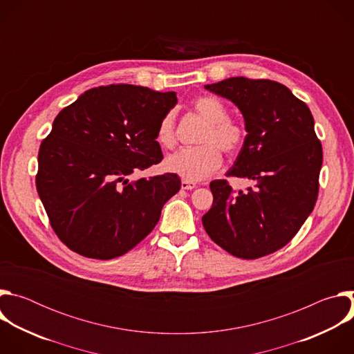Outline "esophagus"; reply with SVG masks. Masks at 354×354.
I'll use <instances>...</instances> for the list:
<instances>
[{"label": "esophagus", "instance_id": "34e87169", "mask_svg": "<svg viewBox=\"0 0 354 354\" xmlns=\"http://www.w3.org/2000/svg\"><path fill=\"white\" fill-rule=\"evenodd\" d=\"M197 185H196V182H190V180H182L180 182V187L183 189V190H192V189H194Z\"/></svg>", "mask_w": 354, "mask_h": 354}]
</instances>
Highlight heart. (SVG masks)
I'll list each match as a JSON object with an SVG mask.
<instances>
[{
    "label": "heart",
    "mask_w": 354,
    "mask_h": 354,
    "mask_svg": "<svg viewBox=\"0 0 354 354\" xmlns=\"http://www.w3.org/2000/svg\"><path fill=\"white\" fill-rule=\"evenodd\" d=\"M193 109L207 120L197 142L200 145L185 148L167 157L165 169L185 180H201L214 174L223 164L221 151L228 156H236L245 141V129L228 118V108L214 96H200L193 102ZM157 141L164 148H174L175 118L165 115L157 127Z\"/></svg>",
    "instance_id": "b5f03b06"
}]
</instances>
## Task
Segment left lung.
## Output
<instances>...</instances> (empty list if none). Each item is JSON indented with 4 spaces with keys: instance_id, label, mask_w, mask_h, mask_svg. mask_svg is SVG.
<instances>
[{
    "instance_id": "left-lung-1",
    "label": "left lung",
    "mask_w": 354,
    "mask_h": 354,
    "mask_svg": "<svg viewBox=\"0 0 354 354\" xmlns=\"http://www.w3.org/2000/svg\"><path fill=\"white\" fill-rule=\"evenodd\" d=\"M205 88L243 115L248 134L227 176L249 179L252 186L236 192L225 179L213 180L203 227L236 258L270 255L292 239L317 203L322 145L314 118L276 81L232 77Z\"/></svg>"
}]
</instances>
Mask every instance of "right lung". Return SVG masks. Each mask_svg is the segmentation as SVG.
I'll use <instances>...</instances> for the list:
<instances>
[{"mask_svg": "<svg viewBox=\"0 0 354 354\" xmlns=\"http://www.w3.org/2000/svg\"><path fill=\"white\" fill-rule=\"evenodd\" d=\"M176 102L175 92L113 84L88 89L57 115L39 148L36 189L71 250L113 259L154 230L179 176H127L162 161L157 127Z\"/></svg>", "mask_w": 354, "mask_h": 354, "instance_id": "right-lung-1", "label": "right lung"}]
</instances>
